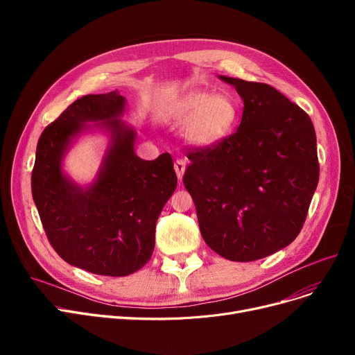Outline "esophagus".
<instances>
[{
	"label": "esophagus",
	"instance_id": "1",
	"mask_svg": "<svg viewBox=\"0 0 355 355\" xmlns=\"http://www.w3.org/2000/svg\"><path fill=\"white\" fill-rule=\"evenodd\" d=\"M174 170H175V174H177L178 181H181V180H182V175H184V171H185V161L177 159V161L174 162Z\"/></svg>",
	"mask_w": 355,
	"mask_h": 355
}]
</instances>
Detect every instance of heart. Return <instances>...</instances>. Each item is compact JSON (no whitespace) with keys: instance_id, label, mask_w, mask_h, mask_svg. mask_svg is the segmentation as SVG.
Segmentation results:
<instances>
[{"instance_id":"1","label":"heart","mask_w":355,"mask_h":355,"mask_svg":"<svg viewBox=\"0 0 355 355\" xmlns=\"http://www.w3.org/2000/svg\"><path fill=\"white\" fill-rule=\"evenodd\" d=\"M239 116V105L227 93L191 92L175 109V118L187 121L182 129L184 139L197 148H211L225 141L233 132Z\"/></svg>"}]
</instances>
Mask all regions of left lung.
Returning <instances> with one entry per match:
<instances>
[{
	"mask_svg": "<svg viewBox=\"0 0 355 355\" xmlns=\"http://www.w3.org/2000/svg\"><path fill=\"white\" fill-rule=\"evenodd\" d=\"M243 101L236 134L190 153L182 182L207 246L233 262L282 250L300 234L320 180L311 118L275 87L218 76Z\"/></svg>",
	"mask_w": 355,
	"mask_h": 355,
	"instance_id": "1",
	"label": "left lung"
}]
</instances>
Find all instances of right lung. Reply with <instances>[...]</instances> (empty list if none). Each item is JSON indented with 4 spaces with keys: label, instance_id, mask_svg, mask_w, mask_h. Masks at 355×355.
<instances>
[{
    "label": "right lung",
    "instance_id": "right-lung-1",
    "mask_svg": "<svg viewBox=\"0 0 355 355\" xmlns=\"http://www.w3.org/2000/svg\"><path fill=\"white\" fill-rule=\"evenodd\" d=\"M126 99L114 90L74 101L37 144L31 193L53 249L71 266L103 276H126L151 259L157 220L177 187L170 154L145 161L135 154L137 130L122 116ZM108 138L90 184L62 168L82 135Z\"/></svg>",
    "mask_w": 355,
    "mask_h": 355
}]
</instances>
